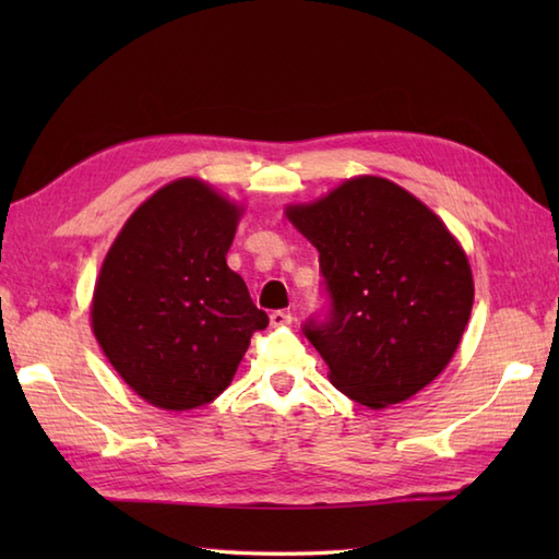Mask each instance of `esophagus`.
I'll use <instances>...</instances> for the list:
<instances>
[{"mask_svg":"<svg viewBox=\"0 0 559 559\" xmlns=\"http://www.w3.org/2000/svg\"><path fill=\"white\" fill-rule=\"evenodd\" d=\"M269 319H271V326H288V324H293V314L290 312H283V310L271 312Z\"/></svg>","mask_w":559,"mask_h":559,"instance_id":"34e87169","label":"esophagus"}]
</instances>
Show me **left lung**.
I'll return each instance as SVG.
<instances>
[{
  "label": "left lung",
  "mask_w": 559,
  "mask_h": 559,
  "mask_svg": "<svg viewBox=\"0 0 559 559\" xmlns=\"http://www.w3.org/2000/svg\"><path fill=\"white\" fill-rule=\"evenodd\" d=\"M286 216L319 252L329 305L302 334L331 384L370 408L418 394L471 317L473 276L454 235L406 189L370 175Z\"/></svg>",
  "instance_id": "obj_1"
}]
</instances>
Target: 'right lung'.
Returning <instances> with one entry per match:
<instances>
[{
  "label": "right lung",
  "instance_id": "obj_1",
  "mask_svg": "<svg viewBox=\"0 0 559 559\" xmlns=\"http://www.w3.org/2000/svg\"><path fill=\"white\" fill-rule=\"evenodd\" d=\"M240 209L199 180L144 201L117 235L93 293V334L124 382L165 411L206 406L269 326L225 264Z\"/></svg>",
  "mask_w": 559,
  "mask_h": 559
}]
</instances>
